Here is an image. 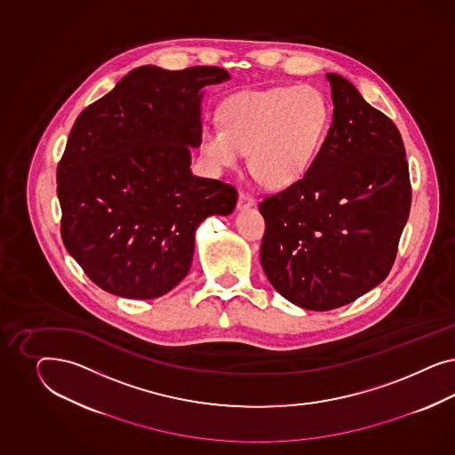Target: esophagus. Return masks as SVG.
Returning <instances> with one entry per match:
<instances>
[{"mask_svg":"<svg viewBox=\"0 0 455 455\" xmlns=\"http://www.w3.org/2000/svg\"><path fill=\"white\" fill-rule=\"evenodd\" d=\"M251 205H255V196L253 195H250V193L245 192V190H240L238 193V202H236V208H248L251 207Z\"/></svg>","mask_w":455,"mask_h":455,"instance_id":"esophagus-1","label":"esophagus"}]
</instances>
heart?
Segmentation results:
<instances>
[{
	"label": "heart",
	"mask_w": 455,
	"mask_h": 455,
	"mask_svg": "<svg viewBox=\"0 0 455 455\" xmlns=\"http://www.w3.org/2000/svg\"><path fill=\"white\" fill-rule=\"evenodd\" d=\"M221 126H208L200 152L215 170H235L250 152V166L265 185L283 188L302 180L329 128V108L312 86L242 92L219 110Z\"/></svg>",
	"instance_id": "heart-1"
}]
</instances>
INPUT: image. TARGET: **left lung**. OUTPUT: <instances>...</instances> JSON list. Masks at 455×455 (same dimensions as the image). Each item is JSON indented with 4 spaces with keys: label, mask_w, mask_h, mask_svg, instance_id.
I'll use <instances>...</instances> for the list:
<instances>
[{
    "label": "left lung",
    "mask_w": 455,
    "mask_h": 455,
    "mask_svg": "<svg viewBox=\"0 0 455 455\" xmlns=\"http://www.w3.org/2000/svg\"><path fill=\"white\" fill-rule=\"evenodd\" d=\"M333 120L307 175L260 202V260L274 289L307 310L357 300L386 280L412 202L395 124L327 73Z\"/></svg>",
    "instance_id": "8db88e82"
}]
</instances>
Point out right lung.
I'll return each instance as SVG.
<instances>
[{
    "label": "right lung",
    "mask_w": 455,
    "mask_h": 455,
    "mask_svg": "<svg viewBox=\"0 0 455 455\" xmlns=\"http://www.w3.org/2000/svg\"><path fill=\"white\" fill-rule=\"evenodd\" d=\"M228 78L219 67H140L76 118L56 168L61 240L100 289L165 295L190 270L196 227L234 212V185L190 172L200 88Z\"/></svg>",
    "instance_id": "add662e5"
}]
</instances>
